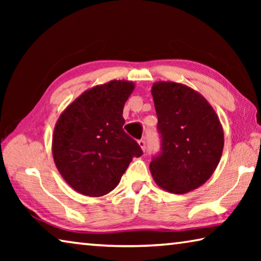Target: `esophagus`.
Segmentation results:
<instances>
[{
  "mask_svg": "<svg viewBox=\"0 0 261 261\" xmlns=\"http://www.w3.org/2000/svg\"><path fill=\"white\" fill-rule=\"evenodd\" d=\"M138 144H139V146H140V148H141V149H143V151L145 152V148H146V144H145V140H143V139H141V140H139V141H138Z\"/></svg>",
  "mask_w": 261,
  "mask_h": 261,
  "instance_id": "34e87169",
  "label": "esophagus"
}]
</instances>
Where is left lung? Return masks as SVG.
<instances>
[{"mask_svg": "<svg viewBox=\"0 0 261 261\" xmlns=\"http://www.w3.org/2000/svg\"><path fill=\"white\" fill-rule=\"evenodd\" d=\"M152 95L161 134V153L149 163L154 182L175 194L206 183L222 156L224 134L213 107L188 85L160 81Z\"/></svg>", "mask_w": 261, "mask_h": 261, "instance_id": "8db88e82", "label": "left lung"}]
</instances>
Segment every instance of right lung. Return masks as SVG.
<instances>
[{"label":"right lung","mask_w":261,"mask_h":261,"mask_svg":"<svg viewBox=\"0 0 261 261\" xmlns=\"http://www.w3.org/2000/svg\"><path fill=\"white\" fill-rule=\"evenodd\" d=\"M135 90L130 81L91 87L60 115L51 141L55 166L74 191L101 197L120 183L135 156L143 155L123 125V107Z\"/></svg>","instance_id":"right-lung-1"}]
</instances>
